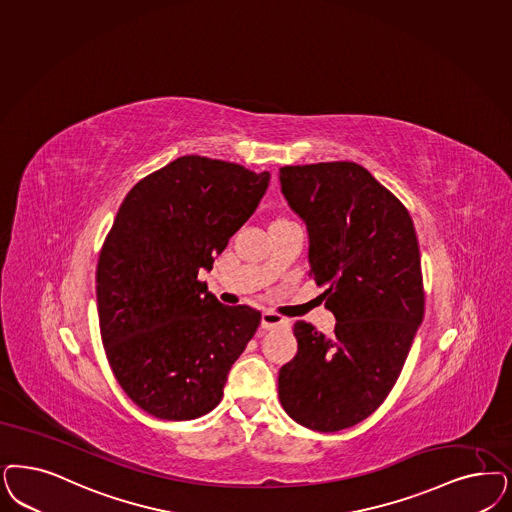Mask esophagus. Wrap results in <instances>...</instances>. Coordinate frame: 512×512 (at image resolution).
Listing matches in <instances>:
<instances>
[{
    "label": "esophagus",
    "mask_w": 512,
    "mask_h": 512,
    "mask_svg": "<svg viewBox=\"0 0 512 512\" xmlns=\"http://www.w3.org/2000/svg\"><path fill=\"white\" fill-rule=\"evenodd\" d=\"M289 321L287 319L282 318V316H278V314H272V312H263V316H261V327L265 329V331H272V329H278V327H285Z\"/></svg>",
    "instance_id": "1"
}]
</instances>
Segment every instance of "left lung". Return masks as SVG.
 <instances>
[{"label": "left lung", "mask_w": 512, "mask_h": 512, "mask_svg": "<svg viewBox=\"0 0 512 512\" xmlns=\"http://www.w3.org/2000/svg\"><path fill=\"white\" fill-rule=\"evenodd\" d=\"M282 193L308 230L310 274L335 333L297 321V355L278 395L295 422L340 431L384 403L423 319L422 265L405 206L355 162L280 168Z\"/></svg>", "instance_id": "8db88e82"}]
</instances>
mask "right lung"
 <instances>
[{"instance_id":"add662e5","label":"right lung","mask_w":512,"mask_h":512,"mask_svg":"<svg viewBox=\"0 0 512 512\" xmlns=\"http://www.w3.org/2000/svg\"><path fill=\"white\" fill-rule=\"evenodd\" d=\"M270 174L187 155L138 181L96 268L107 361L124 393L160 420L219 405L261 312L225 306L198 280L257 210Z\"/></svg>"}]
</instances>
